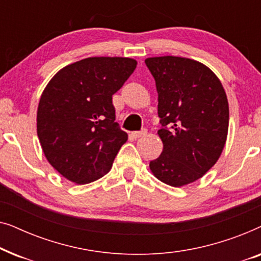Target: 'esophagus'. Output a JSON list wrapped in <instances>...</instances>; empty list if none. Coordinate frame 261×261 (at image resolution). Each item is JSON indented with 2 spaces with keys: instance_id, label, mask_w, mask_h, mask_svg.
<instances>
[{
  "instance_id": "34e87169",
  "label": "esophagus",
  "mask_w": 261,
  "mask_h": 261,
  "mask_svg": "<svg viewBox=\"0 0 261 261\" xmlns=\"http://www.w3.org/2000/svg\"><path fill=\"white\" fill-rule=\"evenodd\" d=\"M146 133H147L146 129H142L140 132H132L130 135L133 138H141V137H144V135H146Z\"/></svg>"
}]
</instances>
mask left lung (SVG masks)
Instances as JSON below:
<instances>
[{"label":"left lung","mask_w":261,"mask_h":261,"mask_svg":"<svg viewBox=\"0 0 261 261\" xmlns=\"http://www.w3.org/2000/svg\"><path fill=\"white\" fill-rule=\"evenodd\" d=\"M145 63L155 81L164 146L149 169L163 183L184 187L204 176L223 151L229 124L226 91L197 60L164 56Z\"/></svg>","instance_id":"obj_1"}]
</instances>
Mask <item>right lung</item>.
<instances>
[{
  "label": "right lung",
  "mask_w": 261,
  "mask_h": 261,
  "mask_svg": "<svg viewBox=\"0 0 261 261\" xmlns=\"http://www.w3.org/2000/svg\"><path fill=\"white\" fill-rule=\"evenodd\" d=\"M123 57H91L59 70L42 91L37 132L47 162L76 184L112 169L128 135L115 122L113 95L137 67Z\"/></svg>",
  "instance_id": "add662e5"
}]
</instances>
